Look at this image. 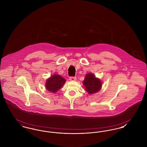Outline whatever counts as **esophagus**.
<instances>
[{
  "mask_svg": "<svg viewBox=\"0 0 147 147\" xmlns=\"http://www.w3.org/2000/svg\"><path fill=\"white\" fill-rule=\"evenodd\" d=\"M69 80L70 81H76L77 80V78L76 77H70L69 78Z\"/></svg>",
  "mask_w": 147,
  "mask_h": 147,
  "instance_id": "obj_1",
  "label": "esophagus"
}]
</instances>
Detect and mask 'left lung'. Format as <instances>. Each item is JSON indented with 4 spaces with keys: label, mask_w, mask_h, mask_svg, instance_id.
Returning a JSON list of instances; mask_svg holds the SVG:
<instances>
[{
    "label": "left lung",
    "mask_w": 147,
    "mask_h": 147,
    "mask_svg": "<svg viewBox=\"0 0 147 147\" xmlns=\"http://www.w3.org/2000/svg\"><path fill=\"white\" fill-rule=\"evenodd\" d=\"M83 84L85 86L86 90L89 94H94L99 91L102 86L100 80L96 78L92 73L86 74Z\"/></svg>",
    "instance_id": "8db88e82"
}]
</instances>
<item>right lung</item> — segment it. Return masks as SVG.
<instances>
[{
	"label": "right lung",
	"instance_id": "1",
	"mask_svg": "<svg viewBox=\"0 0 147 147\" xmlns=\"http://www.w3.org/2000/svg\"><path fill=\"white\" fill-rule=\"evenodd\" d=\"M65 82V79L61 76L54 74L47 79L45 83V88L48 91L54 93L61 89Z\"/></svg>",
	"mask_w": 147,
	"mask_h": 147
}]
</instances>
